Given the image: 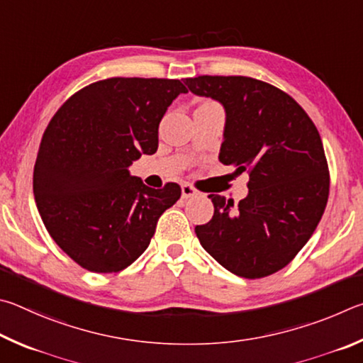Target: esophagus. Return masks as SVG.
<instances>
[{
	"mask_svg": "<svg viewBox=\"0 0 363 363\" xmlns=\"http://www.w3.org/2000/svg\"><path fill=\"white\" fill-rule=\"evenodd\" d=\"M199 194V189L196 188L191 183H183L182 185V198L183 199H188V198H193V196Z\"/></svg>",
	"mask_w": 363,
	"mask_h": 363,
	"instance_id": "obj_1",
	"label": "esophagus"
}]
</instances>
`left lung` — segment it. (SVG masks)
<instances>
[{
	"label": "left lung",
	"instance_id": "left-lung-1",
	"mask_svg": "<svg viewBox=\"0 0 363 363\" xmlns=\"http://www.w3.org/2000/svg\"><path fill=\"white\" fill-rule=\"evenodd\" d=\"M183 81L196 95L223 104L220 161L250 177L239 204L208 194L213 217L196 226V236L233 274H274L298 255L327 207L330 172L319 130L295 99L269 82L208 74Z\"/></svg>",
	"mask_w": 363,
	"mask_h": 363
}]
</instances>
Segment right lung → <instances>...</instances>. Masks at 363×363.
I'll return each mask as SVG.
<instances>
[{
	"mask_svg": "<svg viewBox=\"0 0 363 363\" xmlns=\"http://www.w3.org/2000/svg\"><path fill=\"white\" fill-rule=\"evenodd\" d=\"M186 92L178 79L116 76L79 89L50 119L33 194L50 238L81 268L99 274L127 268L180 199V185L148 188L127 167L155 155L164 113Z\"/></svg>",
	"mask_w": 363,
	"mask_h": 363,
	"instance_id": "add662e5",
	"label": "right lung"
}]
</instances>
